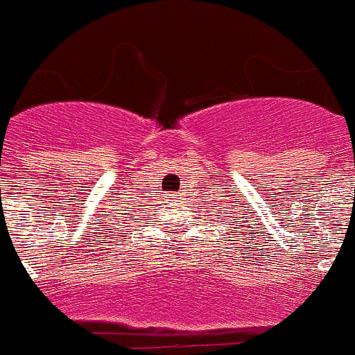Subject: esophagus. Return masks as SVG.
<instances>
[{
	"instance_id": "1",
	"label": "esophagus",
	"mask_w": 355,
	"mask_h": 355,
	"mask_svg": "<svg viewBox=\"0 0 355 355\" xmlns=\"http://www.w3.org/2000/svg\"><path fill=\"white\" fill-rule=\"evenodd\" d=\"M168 198H170V201H177V196H175V194H168Z\"/></svg>"
}]
</instances>
